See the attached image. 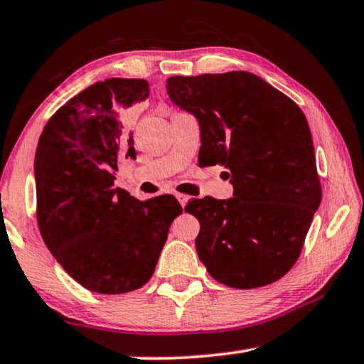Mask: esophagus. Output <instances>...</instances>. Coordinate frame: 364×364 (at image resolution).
Returning <instances> with one entry per match:
<instances>
[{
	"mask_svg": "<svg viewBox=\"0 0 364 364\" xmlns=\"http://www.w3.org/2000/svg\"><path fill=\"white\" fill-rule=\"evenodd\" d=\"M176 199H178V202H180V204H181V207H184V205L188 204L189 197L184 196V194H176Z\"/></svg>",
	"mask_w": 364,
	"mask_h": 364,
	"instance_id": "esophagus-1",
	"label": "esophagus"
}]
</instances>
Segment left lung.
Returning <instances> with one entry per match:
<instances>
[{"mask_svg": "<svg viewBox=\"0 0 364 364\" xmlns=\"http://www.w3.org/2000/svg\"><path fill=\"white\" fill-rule=\"evenodd\" d=\"M167 93L199 122L202 162L225 167L234 189L231 199L204 197L184 207L200 223V262L234 289L281 279L297 262L321 204L304 112L250 72L170 77Z\"/></svg>", "mask_w": 364, "mask_h": 364, "instance_id": "1", "label": "left lung"}]
</instances>
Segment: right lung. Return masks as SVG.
Here are the masks:
<instances>
[{
	"instance_id": "1",
	"label": "right lung",
	"mask_w": 364,
	"mask_h": 364,
	"mask_svg": "<svg viewBox=\"0 0 364 364\" xmlns=\"http://www.w3.org/2000/svg\"><path fill=\"white\" fill-rule=\"evenodd\" d=\"M147 96L139 78L91 85L49 119L36 147L41 237L69 276L93 292L144 286L183 212L173 196L143 202L114 186L119 157L136 156L122 114Z\"/></svg>"
}]
</instances>
